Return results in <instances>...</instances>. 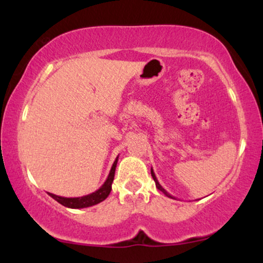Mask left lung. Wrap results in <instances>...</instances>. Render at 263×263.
<instances>
[{
    "label": "left lung",
    "instance_id": "obj_1",
    "mask_svg": "<svg viewBox=\"0 0 263 263\" xmlns=\"http://www.w3.org/2000/svg\"><path fill=\"white\" fill-rule=\"evenodd\" d=\"M151 175H152V177H153V179H154V182H156V186L158 189L160 190V192H163L164 193V195H166L167 197H171V199H175V196H172V195H170V194H168L166 190H165L163 186H161L160 184H159V182H158V179H157V177H156V174H154V171H153V168H151ZM176 200V199H175Z\"/></svg>",
    "mask_w": 263,
    "mask_h": 263
}]
</instances>
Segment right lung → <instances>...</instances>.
<instances>
[{"mask_svg":"<svg viewBox=\"0 0 263 263\" xmlns=\"http://www.w3.org/2000/svg\"><path fill=\"white\" fill-rule=\"evenodd\" d=\"M117 160H118V157L114 161L112 167H111L110 174L107 176L106 181L104 182V184L100 186L98 190H96L95 193L88 194V195H85L81 197H63V196H57L55 194H51V193H48V194L52 197L53 200H56L57 202L62 204V206L68 207V208H86V207L95 206V204L102 202V201H104L107 196H109V194L111 192V185H112V182H114Z\"/></svg>","mask_w":263,"mask_h":263,"instance_id":"obj_1","label":"right lung"}]
</instances>
